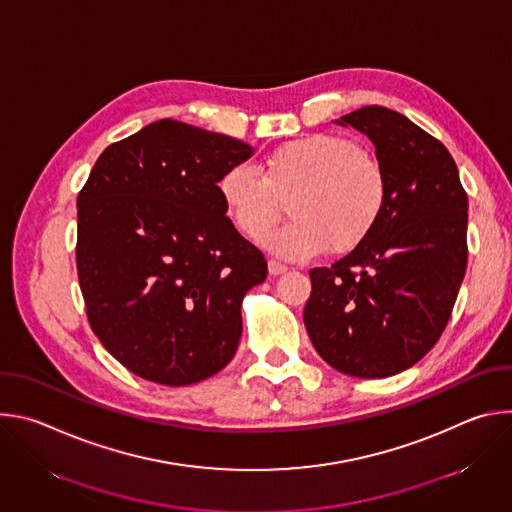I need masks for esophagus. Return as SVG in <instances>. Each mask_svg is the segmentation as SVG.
<instances>
[{
  "mask_svg": "<svg viewBox=\"0 0 512 512\" xmlns=\"http://www.w3.org/2000/svg\"><path fill=\"white\" fill-rule=\"evenodd\" d=\"M267 267H269V275H283L287 271L285 265H281L279 261H273V259H269Z\"/></svg>",
  "mask_w": 512,
  "mask_h": 512,
  "instance_id": "1",
  "label": "esophagus"
}]
</instances>
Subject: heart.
<instances>
[{
  "mask_svg": "<svg viewBox=\"0 0 512 512\" xmlns=\"http://www.w3.org/2000/svg\"><path fill=\"white\" fill-rule=\"evenodd\" d=\"M216 186L233 225L253 241L271 231L291 196V221L263 241L287 261L352 251L373 233L387 204L383 168L354 139L334 133L279 145L265 158L263 174L235 164Z\"/></svg>",
  "mask_w": 512,
  "mask_h": 512,
  "instance_id": "b5f03b06",
  "label": "heart"
}]
</instances>
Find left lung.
Instances as JSON below:
<instances>
[{
	"label": "left lung",
	"mask_w": 512,
	"mask_h": 512,
	"mask_svg": "<svg viewBox=\"0 0 512 512\" xmlns=\"http://www.w3.org/2000/svg\"><path fill=\"white\" fill-rule=\"evenodd\" d=\"M334 123L367 135L387 178L373 233L310 271L304 324L332 369L393 377L440 340L468 263V196L446 145L405 115L369 105Z\"/></svg>",
	"instance_id": "left-lung-1"
}]
</instances>
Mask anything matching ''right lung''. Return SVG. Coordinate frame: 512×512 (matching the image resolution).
Segmentation results:
<instances>
[{"instance_id": "right-lung-1", "label": "right lung", "mask_w": 512, "mask_h": 512, "mask_svg": "<svg viewBox=\"0 0 512 512\" xmlns=\"http://www.w3.org/2000/svg\"><path fill=\"white\" fill-rule=\"evenodd\" d=\"M235 137L160 119L111 143L77 198V267L101 344L133 375L204 381L237 352L247 291L267 277L218 196L253 156Z\"/></svg>"}]
</instances>
